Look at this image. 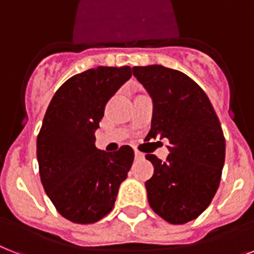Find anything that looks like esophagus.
Here are the masks:
<instances>
[{"label":"esophagus","instance_id":"obj_1","mask_svg":"<svg viewBox=\"0 0 254 254\" xmlns=\"http://www.w3.org/2000/svg\"><path fill=\"white\" fill-rule=\"evenodd\" d=\"M134 155H135V159H142V158H143V154H142L141 151H138V150L134 151Z\"/></svg>","mask_w":254,"mask_h":254}]
</instances>
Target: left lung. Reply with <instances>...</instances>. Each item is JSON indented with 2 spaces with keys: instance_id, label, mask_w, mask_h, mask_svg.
<instances>
[{
  "instance_id": "left-lung-1",
  "label": "left lung",
  "mask_w": 254,
  "mask_h": 254,
  "mask_svg": "<svg viewBox=\"0 0 254 254\" xmlns=\"http://www.w3.org/2000/svg\"><path fill=\"white\" fill-rule=\"evenodd\" d=\"M137 78L154 102L147 139L167 138L166 162L147 154L154 175L146 181L148 203L171 224L198 218L219 187L226 139L205 91L179 70L162 65L134 66Z\"/></svg>"
}]
</instances>
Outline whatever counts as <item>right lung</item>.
I'll list each match as a JSON object with an SVG mask.
<instances>
[{
    "instance_id": "add662e5",
    "label": "right lung",
    "mask_w": 254,
    "mask_h": 254,
    "mask_svg": "<svg viewBox=\"0 0 254 254\" xmlns=\"http://www.w3.org/2000/svg\"><path fill=\"white\" fill-rule=\"evenodd\" d=\"M130 77L129 66L86 70L56 91L45 112L36 141L41 184L73 223L91 224L111 213L133 164L130 146L115 152L95 146L107 102Z\"/></svg>"
}]
</instances>
